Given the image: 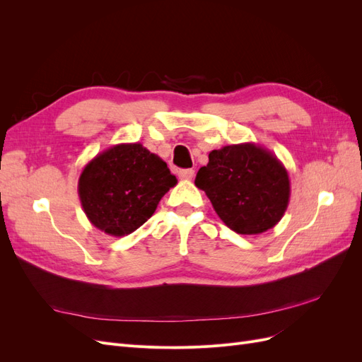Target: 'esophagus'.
Segmentation results:
<instances>
[{"instance_id": "1", "label": "esophagus", "mask_w": 362, "mask_h": 362, "mask_svg": "<svg viewBox=\"0 0 362 362\" xmlns=\"http://www.w3.org/2000/svg\"><path fill=\"white\" fill-rule=\"evenodd\" d=\"M178 177H180V180L190 181V180L194 177V170H193V169H181V170L178 172Z\"/></svg>"}]
</instances>
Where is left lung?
<instances>
[{
	"label": "left lung",
	"mask_w": 362,
	"mask_h": 362,
	"mask_svg": "<svg viewBox=\"0 0 362 362\" xmlns=\"http://www.w3.org/2000/svg\"><path fill=\"white\" fill-rule=\"evenodd\" d=\"M194 185L205 192L222 222L243 235L275 226L291 192L288 172L278 157L250 141L211 151Z\"/></svg>",
	"instance_id": "8db88e82"
}]
</instances>
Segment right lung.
Wrapping results in <instances>:
<instances>
[{
	"instance_id": "obj_1",
	"label": "right lung",
	"mask_w": 362,
	"mask_h": 362,
	"mask_svg": "<svg viewBox=\"0 0 362 362\" xmlns=\"http://www.w3.org/2000/svg\"><path fill=\"white\" fill-rule=\"evenodd\" d=\"M177 182L168 164L144 145L119 144L86 164L78 196L95 228L124 237L156 213L163 196Z\"/></svg>"
}]
</instances>
